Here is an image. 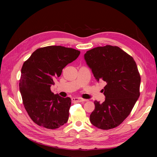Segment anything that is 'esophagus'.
<instances>
[{"label": "esophagus", "instance_id": "34e87169", "mask_svg": "<svg viewBox=\"0 0 157 157\" xmlns=\"http://www.w3.org/2000/svg\"><path fill=\"white\" fill-rule=\"evenodd\" d=\"M72 101L74 102V103L82 102V101H86V99L80 98H72Z\"/></svg>", "mask_w": 157, "mask_h": 157}]
</instances>
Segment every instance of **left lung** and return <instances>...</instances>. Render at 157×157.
I'll use <instances>...</instances> for the list:
<instances>
[{
  "mask_svg": "<svg viewBox=\"0 0 157 157\" xmlns=\"http://www.w3.org/2000/svg\"><path fill=\"white\" fill-rule=\"evenodd\" d=\"M84 59L97 81L106 82L103 91L105 100L95 101L90 116L92 124L99 129L119 126L130 115L140 92V75L132 56L118 46H98L86 52Z\"/></svg>",
  "mask_w": 157,
  "mask_h": 157,
  "instance_id": "obj_1",
  "label": "left lung"
}]
</instances>
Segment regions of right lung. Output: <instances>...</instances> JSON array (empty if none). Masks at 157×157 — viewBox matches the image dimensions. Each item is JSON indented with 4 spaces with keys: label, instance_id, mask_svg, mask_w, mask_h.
<instances>
[{
    "label": "right lung",
    "instance_id": "1",
    "mask_svg": "<svg viewBox=\"0 0 157 157\" xmlns=\"http://www.w3.org/2000/svg\"><path fill=\"white\" fill-rule=\"evenodd\" d=\"M80 53L61 46H46L36 50L23 63L20 93L25 110L37 125L56 129L67 122L71 99L54 94L50 87L63 69Z\"/></svg>",
    "mask_w": 157,
    "mask_h": 157
}]
</instances>
